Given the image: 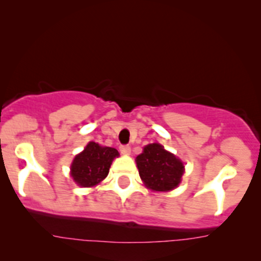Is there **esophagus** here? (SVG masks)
<instances>
[{
    "mask_svg": "<svg viewBox=\"0 0 261 261\" xmlns=\"http://www.w3.org/2000/svg\"><path fill=\"white\" fill-rule=\"evenodd\" d=\"M120 151H121V153H123V155H129V153H130V146L129 145H121Z\"/></svg>",
    "mask_w": 261,
    "mask_h": 261,
    "instance_id": "obj_1",
    "label": "esophagus"
}]
</instances>
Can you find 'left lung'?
Here are the masks:
<instances>
[{
	"label": "left lung",
	"instance_id": "1",
	"mask_svg": "<svg viewBox=\"0 0 261 261\" xmlns=\"http://www.w3.org/2000/svg\"><path fill=\"white\" fill-rule=\"evenodd\" d=\"M141 180L155 191H169L180 184L184 165L160 144H149L137 157Z\"/></svg>",
	"mask_w": 261,
	"mask_h": 261
}]
</instances>
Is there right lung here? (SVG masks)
Here are the masks:
<instances>
[{"instance_id":"obj_1","label":"right lung","mask_w":261,"mask_h":261,"mask_svg":"<svg viewBox=\"0 0 261 261\" xmlns=\"http://www.w3.org/2000/svg\"><path fill=\"white\" fill-rule=\"evenodd\" d=\"M118 156L114 147H102L91 141L71 165V176L83 188L94 186L104 180L109 174L112 160Z\"/></svg>"}]
</instances>
